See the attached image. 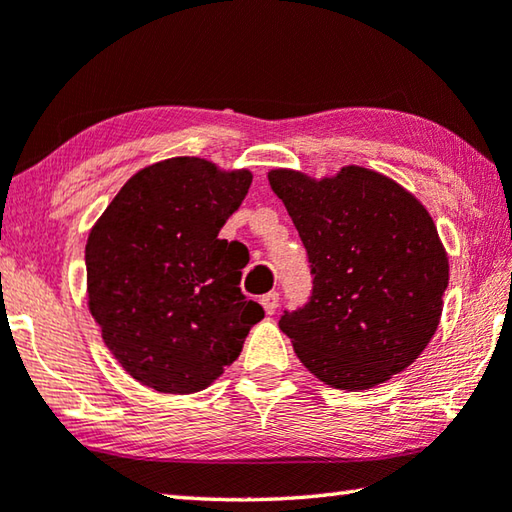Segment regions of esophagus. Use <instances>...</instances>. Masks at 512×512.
I'll use <instances>...</instances> for the list:
<instances>
[{
  "label": "esophagus",
  "instance_id": "34e87169",
  "mask_svg": "<svg viewBox=\"0 0 512 512\" xmlns=\"http://www.w3.org/2000/svg\"><path fill=\"white\" fill-rule=\"evenodd\" d=\"M262 306H264V311L268 313V315H273L275 311H277V304H280V293H275V291H271V293H266V295H262Z\"/></svg>",
  "mask_w": 512,
  "mask_h": 512
}]
</instances>
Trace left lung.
Instances as JSON below:
<instances>
[{
    "instance_id": "1",
    "label": "left lung",
    "mask_w": 512,
    "mask_h": 512,
    "mask_svg": "<svg viewBox=\"0 0 512 512\" xmlns=\"http://www.w3.org/2000/svg\"><path fill=\"white\" fill-rule=\"evenodd\" d=\"M268 183L311 262L309 302L280 320L302 365L347 392L410 367L439 327L450 277L430 212L360 165L320 181L271 170Z\"/></svg>"
}]
</instances>
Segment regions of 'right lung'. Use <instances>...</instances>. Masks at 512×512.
Instances as JSON below:
<instances>
[{
    "mask_svg": "<svg viewBox=\"0 0 512 512\" xmlns=\"http://www.w3.org/2000/svg\"><path fill=\"white\" fill-rule=\"evenodd\" d=\"M253 174L176 156L136 172L91 228L89 311L118 365L161 394L206 389L264 309L241 293L239 241L219 239Z\"/></svg>",
    "mask_w": 512,
    "mask_h": 512,
    "instance_id": "1",
    "label": "right lung"
}]
</instances>
